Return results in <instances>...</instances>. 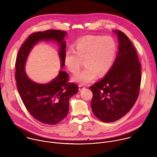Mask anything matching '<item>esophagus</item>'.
Masks as SVG:
<instances>
[{
  "mask_svg": "<svg viewBox=\"0 0 157 157\" xmlns=\"http://www.w3.org/2000/svg\"><path fill=\"white\" fill-rule=\"evenodd\" d=\"M78 87H79V91H81V90H82V89H84V86H82V85H79Z\"/></svg>",
  "mask_w": 157,
  "mask_h": 157,
  "instance_id": "obj_1",
  "label": "esophagus"
}]
</instances>
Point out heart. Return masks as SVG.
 <instances>
[{
	"label": "heart",
	"mask_w": 157,
	"mask_h": 157,
	"mask_svg": "<svg viewBox=\"0 0 157 157\" xmlns=\"http://www.w3.org/2000/svg\"><path fill=\"white\" fill-rule=\"evenodd\" d=\"M117 47L114 40L110 36L89 35L78 40L75 50L66 52L64 63L72 73H77L84 61L86 68L76 74L72 81L86 85L98 76H104L113 64Z\"/></svg>",
	"instance_id": "1"
}]
</instances>
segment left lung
Wrapping results in <instances>:
<instances>
[{"label":"left lung","instance_id":"left-lung-1","mask_svg":"<svg viewBox=\"0 0 157 157\" xmlns=\"http://www.w3.org/2000/svg\"><path fill=\"white\" fill-rule=\"evenodd\" d=\"M118 52L105 76L90 86L94 114L104 122L116 121L130 110L139 94L141 65L136 49L127 35L119 30Z\"/></svg>","mask_w":157,"mask_h":157}]
</instances>
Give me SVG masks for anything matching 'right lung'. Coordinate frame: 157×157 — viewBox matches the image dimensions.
I'll use <instances>...</instances> for the list:
<instances>
[{
	"instance_id": "obj_1",
	"label": "right lung",
	"mask_w": 157,
	"mask_h": 157,
	"mask_svg": "<svg viewBox=\"0 0 157 157\" xmlns=\"http://www.w3.org/2000/svg\"><path fill=\"white\" fill-rule=\"evenodd\" d=\"M67 34L64 31L56 30L33 33L22 44L16 59L15 79L22 102L35 119L45 124L55 125L61 122L68 113L70 99L78 91L76 84L68 82V74L62 71L66 47L64 39ZM43 40H52L59 44L61 70L51 82L41 84L28 78L25 67L32 48Z\"/></svg>"
}]
</instances>
